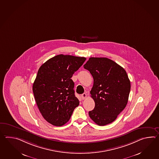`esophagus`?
<instances>
[{
    "label": "esophagus",
    "instance_id": "esophagus-1",
    "mask_svg": "<svg viewBox=\"0 0 159 159\" xmlns=\"http://www.w3.org/2000/svg\"><path fill=\"white\" fill-rule=\"evenodd\" d=\"M81 99H83V100H84V99H85V98H87V94H86L85 93H84L81 94Z\"/></svg>",
    "mask_w": 159,
    "mask_h": 159
}]
</instances>
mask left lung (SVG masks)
Returning <instances> with one entry per match:
<instances>
[{
    "label": "left lung",
    "instance_id": "8db88e82",
    "mask_svg": "<svg viewBox=\"0 0 159 159\" xmlns=\"http://www.w3.org/2000/svg\"><path fill=\"white\" fill-rule=\"evenodd\" d=\"M84 68L93 78L90 93L95 106L89 116L100 126L112 123L128 100L131 83L126 71L107 57H90Z\"/></svg>",
    "mask_w": 159,
    "mask_h": 159
}]
</instances>
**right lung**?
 <instances>
[{
    "label": "right lung",
    "mask_w": 159,
    "mask_h": 159,
    "mask_svg": "<svg viewBox=\"0 0 159 159\" xmlns=\"http://www.w3.org/2000/svg\"><path fill=\"white\" fill-rule=\"evenodd\" d=\"M85 60L84 57L60 54L39 68L32 91L42 115L53 125L60 127L67 123L79 104L71 78Z\"/></svg>",
    "instance_id": "right-lung-1"
}]
</instances>
